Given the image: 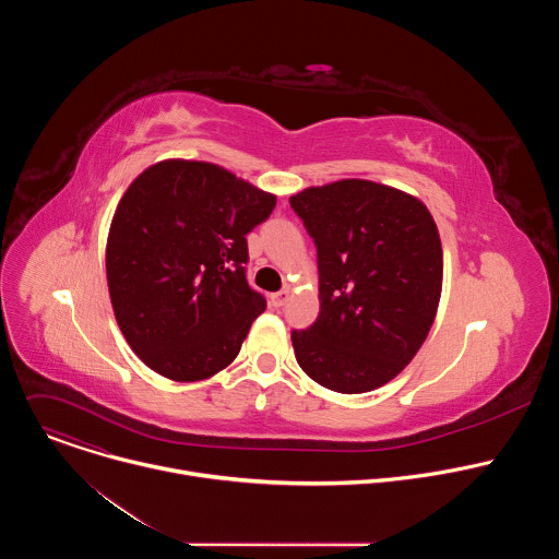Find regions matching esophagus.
Listing matches in <instances>:
<instances>
[{"label": "esophagus", "instance_id": "esophagus-1", "mask_svg": "<svg viewBox=\"0 0 559 559\" xmlns=\"http://www.w3.org/2000/svg\"><path fill=\"white\" fill-rule=\"evenodd\" d=\"M287 300H289V292H287V289H285V292L270 294V305H272V307H276V309H278V307H283Z\"/></svg>", "mask_w": 559, "mask_h": 559}]
</instances>
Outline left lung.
<instances>
[{
    "mask_svg": "<svg viewBox=\"0 0 559 559\" xmlns=\"http://www.w3.org/2000/svg\"><path fill=\"white\" fill-rule=\"evenodd\" d=\"M318 252L321 313L292 332L300 369L365 393L401 373L436 321L442 243L427 205L391 186L343 179L289 197Z\"/></svg>",
    "mask_w": 559,
    "mask_h": 559,
    "instance_id": "left-lung-1",
    "label": "left lung"
}]
</instances>
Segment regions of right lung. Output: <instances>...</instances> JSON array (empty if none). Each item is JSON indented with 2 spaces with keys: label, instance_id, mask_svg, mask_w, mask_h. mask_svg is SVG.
<instances>
[{
  "label": "right lung",
  "instance_id": "right-lung-1",
  "mask_svg": "<svg viewBox=\"0 0 559 559\" xmlns=\"http://www.w3.org/2000/svg\"><path fill=\"white\" fill-rule=\"evenodd\" d=\"M276 197L188 158L145 168L123 192L106 243L117 325L130 349L177 382L225 369L265 311L248 285V238Z\"/></svg>",
  "mask_w": 559,
  "mask_h": 559
}]
</instances>
